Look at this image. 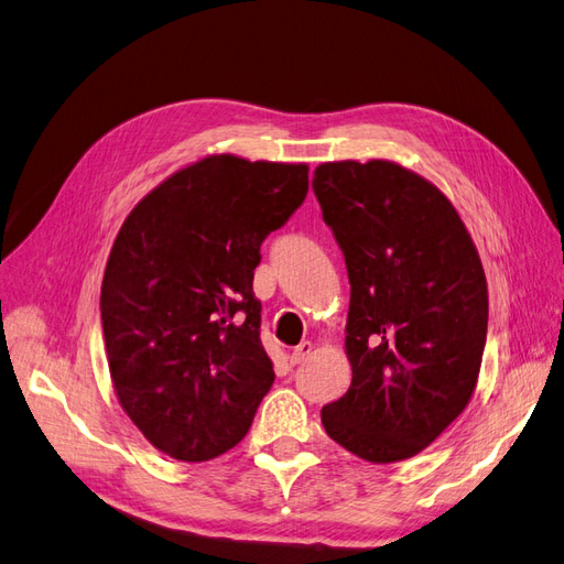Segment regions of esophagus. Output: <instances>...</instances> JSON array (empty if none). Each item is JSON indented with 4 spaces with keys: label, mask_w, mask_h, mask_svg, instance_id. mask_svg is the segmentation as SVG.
<instances>
[{
    "label": "esophagus",
    "mask_w": 564,
    "mask_h": 564,
    "mask_svg": "<svg viewBox=\"0 0 564 564\" xmlns=\"http://www.w3.org/2000/svg\"><path fill=\"white\" fill-rule=\"evenodd\" d=\"M311 352H313V344H311V340H301V344L294 348L292 357H289V362H292V365H301Z\"/></svg>",
    "instance_id": "esophagus-1"
}]
</instances>
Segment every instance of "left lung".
Listing matches in <instances>:
<instances>
[{"mask_svg":"<svg viewBox=\"0 0 564 564\" xmlns=\"http://www.w3.org/2000/svg\"><path fill=\"white\" fill-rule=\"evenodd\" d=\"M313 191L350 282L352 381L322 406V425L371 464L412 458L473 398L489 317L482 261L452 202L395 162H324Z\"/></svg>","mask_w":564,"mask_h":564,"instance_id":"left-lung-1","label":"left lung"}]
</instances>
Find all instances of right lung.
<instances>
[{"label": "right lung", "instance_id": "add662e5", "mask_svg": "<svg viewBox=\"0 0 564 564\" xmlns=\"http://www.w3.org/2000/svg\"><path fill=\"white\" fill-rule=\"evenodd\" d=\"M308 193V164L209 155L148 193L119 228L100 286L110 379L152 447L232 449L275 371L253 270Z\"/></svg>", "mask_w": 564, "mask_h": 564}]
</instances>
